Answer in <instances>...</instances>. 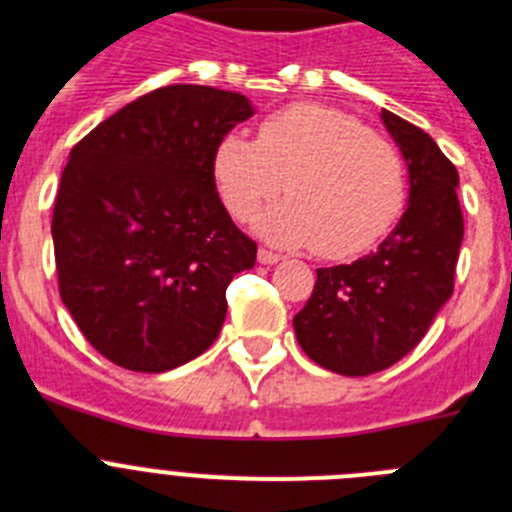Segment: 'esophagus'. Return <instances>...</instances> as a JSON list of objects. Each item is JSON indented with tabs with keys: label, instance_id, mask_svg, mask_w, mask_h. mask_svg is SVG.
<instances>
[{
	"label": "esophagus",
	"instance_id": "esophagus-1",
	"mask_svg": "<svg viewBox=\"0 0 512 512\" xmlns=\"http://www.w3.org/2000/svg\"><path fill=\"white\" fill-rule=\"evenodd\" d=\"M282 261V256L274 251H266V248H259V264L264 266H271V264H279Z\"/></svg>",
	"mask_w": 512,
	"mask_h": 512
}]
</instances>
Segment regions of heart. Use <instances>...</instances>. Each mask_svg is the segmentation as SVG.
I'll return each mask as SVG.
<instances>
[{"label": "heart", "instance_id": "heart-1", "mask_svg": "<svg viewBox=\"0 0 512 512\" xmlns=\"http://www.w3.org/2000/svg\"><path fill=\"white\" fill-rule=\"evenodd\" d=\"M212 176L230 215L251 220L282 189L289 200L256 217V233L287 248L341 259L379 241L405 202V166L390 140L323 104H295L259 138H220Z\"/></svg>", "mask_w": 512, "mask_h": 512}]
</instances>
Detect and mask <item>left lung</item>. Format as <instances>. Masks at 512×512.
<instances>
[{
	"label": "left lung",
	"instance_id": "1",
	"mask_svg": "<svg viewBox=\"0 0 512 512\" xmlns=\"http://www.w3.org/2000/svg\"><path fill=\"white\" fill-rule=\"evenodd\" d=\"M379 117L408 164V207L377 251L318 269L295 315L302 351L346 377L382 372L418 346L454 292L464 238L456 166L408 120L390 110Z\"/></svg>",
	"mask_w": 512,
	"mask_h": 512
}]
</instances>
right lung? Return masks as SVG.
Here are the masks:
<instances>
[{
  "label": "right lung",
  "mask_w": 512,
  "mask_h": 512,
  "mask_svg": "<svg viewBox=\"0 0 512 512\" xmlns=\"http://www.w3.org/2000/svg\"><path fill=\"white\" fill-rule=\"evenodd\" d=\"M248 97L174 84L125 104L69 153L53 207L61 300L104 359L161 374L205 354L230 279L256 264L212 176Z\"/></svg>",
  "instance_id": "obj_1"
}]
</instances>
